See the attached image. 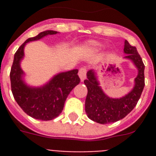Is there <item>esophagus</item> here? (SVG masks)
Returning <instances> with one entry per match:
<instances>
[{"label":"esophagus","instance_id":"34e87169","mask_svg":"<svg viewBox=\"0 0 156 156\" xmlns=\"http://www.w3.org/2000/svg\"><path fill=\"white\" fill-rule=\"evenodd\" d=\"M87 69L86 67H82L80 68L79 71H78V76L80 78L81 81H83L87 77Z\"/></svg>","mask_w":156,"mask_h":156}]
</instances>
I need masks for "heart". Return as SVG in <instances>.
<instances>
[{"label":"heart","instance_id":"1","mask_svg":"<svg viewBox=\"0 0 156 156\" xmlns=\"http://www.w3.org/2000/svg\"><path fill=\"white\" fill-rule=\"evenodd\" d=\"M90 45H91V46H94V47H97L98 46L97 44H95V43H91V44H90Z\"/></svg>","mask_w":156,"mask_h":156}]
</instances>
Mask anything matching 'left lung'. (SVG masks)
I'll return each mask as SVG.
<instances>
[{
  "mask_svg": "<svg viewBox=\"0 0 156 156\" xmlns=\"http://www.w3.org/2000/svg\"><path fill=\"white\" fill-rule=\"evenodd\" d=\"M125 53L128 54L126 58L130 59L138 69V74L135 78V86L130 92L121 99H112L108 97L99 87L95 73L93 70L87 72V79L84 83L87 87L86 98V113L90 120L100 124H108L123 119L130 112L143 92L145 86L144 69L145 66L138 54L137 48L125 41Z\"/></svg>",
  "mask_w": 156,
  "mask_h": 156,
  "instance_id": "left-lung-1",
  "label": "left lung"
}]
</instances>
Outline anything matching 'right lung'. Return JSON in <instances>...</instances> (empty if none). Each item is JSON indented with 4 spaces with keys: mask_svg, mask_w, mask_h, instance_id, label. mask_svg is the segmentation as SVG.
<instances>
[{
    "mask_svg": "<svg viewBox=\"0 0 156 156\" xmlns=\"http://www.w3.org/2000/svg\"><path fill=\"white\" fill-rule=\"evenodd\" d=\"M56 33L54 30H45L26 40L14 54L9 74L11 90L16 102L27 115L41 121H50L58 116L63 110L69 94L80 83L78 69L59 73L43 87L30 88L23 83L20 61L24 56L26 44Z\"/></svg>",
    "mask_w": 156,
    "mask_h": 156,
    "instance_id": "add662e5",
    "label": "right lung"
}]
</instances>
